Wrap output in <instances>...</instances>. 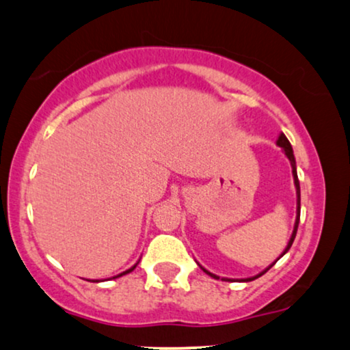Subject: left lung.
I'll return each instance as SVG.
<instances>
[{"instance_id": "left-lung-1", "label": "left lung", "mask_w": 350, "mask_h": 350, "mask_svg": "<svg viewBox=\"0 0 350 350\" xmlns=\"http://www.w3.org/2000/svg\"><path fill=\"white\" fill-rule=\"evenodd\" d=\"M276 145L278 147H281V150H282V153L286 154L287 157V160L291 161V167H293V178H294V185H295V196H297V210H295V223H294V229H293V234H291V237H289V242H287V245H286V249L282 250V254L278 256L276 260H274V262L269 265V267H267L263 269V271H260L258 274H255V276H250V278H242V280H239V281H244V282H249V281H254V280H256V278H260L262 276V274H265L268 271L269 268L273 267L274 263L278 262V260L281 258V256H284L286 254H287V250L291 249V245H293V242H294V239H295V234H297V228H299V219H300V184H299V178H297V166H295V158H294V150H293V147H291V144H289V140H287V137L282 134H280V137H278V140H276ZM198 263V262H197ZM198 267H200L203 271H205L206 274H210L211 278H215V280H221V281H234V280H229V278H219L218 274H213V273H210L208 271V269H205L202 267V265H198Z\"/></svg>"}]
</instances>
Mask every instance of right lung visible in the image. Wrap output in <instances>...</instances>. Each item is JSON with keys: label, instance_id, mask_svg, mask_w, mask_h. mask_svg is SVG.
Returning <instances> with one entry per match:
<instances>
[{"label": "right lung", "instance_id": "obj_1", "mask_svg": "<svg viewBox=\"0 0 350 350\" xmlns=\"http://www.w3.org/2000/svg\"><path fill=\"white\" fill-rule=\"evenodd\" d=\"M139 262H140V260H139ZM139 262H137L135 265H132V267H131L129 269H126V271H122V273H119V274H116V276L109 278V280H116V278H121V276H124V274H129L131 271H134V269H135V267H137V265H139ZM87 281H94V282H98V281H106V280H87Z\"/></svg>", "mask_w": 350, "mask_h": 350}]
</instances>
